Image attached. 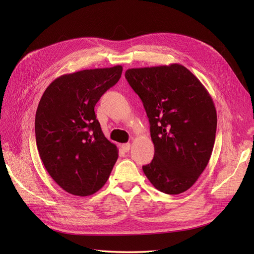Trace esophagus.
I'll list each match as a JSON object with an SVG mask.
<instances>
[{"instance_id":"34e87169","label":"esophagus","mask_w":254,"mask_h":254,"mask_svg":"<svg viewBox=\"0 0 254 254\" xmlns=\"http://www.w3.org/2000/svg\"><path fill=\"white\" fill-rule=\"evenodd\" d=\"M121 148H122V150H123V151L127 152V151H129V149H130V144H129V143H124V144H122V145H121Z\"/></svg>"}]
</instances>
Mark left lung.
Instances as JSON below:
<instances>
[{
  "label": "left lung",
  "mask_w": 254,
  "mask_h": 254,
  "mask_svg": "<svg viewBox=\"0 0 254 254\" xmlns=\"http://www.w3.org/2000/svg\"><path fill=\"white\" fill-rule=\"evenodd\" d=\"M125 77L143 103L155 145V156L143 172L162 193L181 194L211 158L217 126L213 99L179 64L129 68Z\"/></svg>",
  "instance_id": "1"
}]
</instances>
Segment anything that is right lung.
<instances>
[{"label":"right lung","mask_w":254,"mask_h":254,"mask_svg":"<svg viewBox=\"0 0 254 254\" xmlns=\"http://www.w3.org/2000/svg\"><path fill=\"white\" fill-rule=\"evenodd\" d=\"M122 65L59 76L44 91L35 119L45 170L75 196H90L108 180L119 149L104 135L94 107L121 78Z\"/></svg>","instance_id":"right-lung-1"}]
</instances>
